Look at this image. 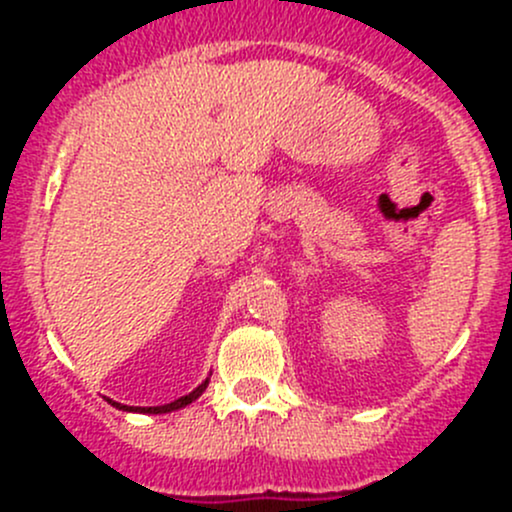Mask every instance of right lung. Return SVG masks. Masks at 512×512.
I'll return each instance as SVG.
<instances>
[{"label":"right lung","mask_w":512,"mask_h":512,"mask_svg":"<svg viewBox=\"0 0 512 512\" xmlns=\"http://www.w3.org/2000/svg\"><path fill=\"white\" fill-rule=\"evenodd\" d=\"M208 389V379L203 381V384L198 386V389L195 391H190L188 396H180V399H175L173 404H165V406H123V404H116V401H111L113 406H116V409H121V411H141V414H168V411H175V409H183V406H188V404H193L195 399H198L200 394H203V391Z\"/></svg>","instance_id":"add662e5"}]
</instances>
